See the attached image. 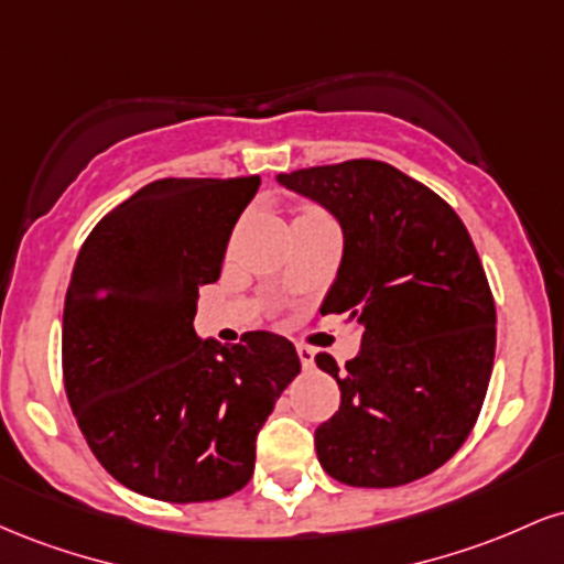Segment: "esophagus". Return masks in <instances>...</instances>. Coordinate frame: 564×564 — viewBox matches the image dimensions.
Listing matches in <instances>:
<instances>
[{
	"mask_svg": "<svg viewBox=\"0 0 564 564\" xmlns=\"http://www.w3.org/2000/svg\"><path fill=\"white\" fill-rule=\"evenodd\" d=\"M296 355H300V360H302V366L304 368H313L315 366V352L310 347H296Z\"/></svg>",
	"mask_w": 564,
	"mask_h": 564,
	"instance_id": "34e87169",
	"label": "esophagus"
}]
</instances>
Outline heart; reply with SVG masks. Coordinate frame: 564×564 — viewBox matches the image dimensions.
<instances>
[{"instance_id":"obj_1","label":"heart","mask_w":564,"mask_h":564,"mask_svg":"<svg viewBox=\"0 0 564 564\" xmlns=\"http://www.w3.org/2000/svg\"><path fill=\"white\" fill-rule=\"evenodd\" d=\"M304 215H313V212H304Z\"/></svg>"}]
</instances>
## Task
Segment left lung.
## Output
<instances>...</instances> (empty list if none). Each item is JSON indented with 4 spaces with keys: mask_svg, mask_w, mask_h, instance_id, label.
Returning <instances> with one entry per match:
<instances>
[{
    "mask_svg": "<svg viewBox=\"0 0 564 564\" xmlns=\"http://www.w3.org/2000/svg\"><path fill=\"white\" fill-rule=\"evenodd\" d=\"M341 228V262L321 313L360 328L336 379L339 411L315 430L321 467L355 488H398L464 445L488 392L496 304L467 228L437 193L384 161L278 174Z\"/></svg>",
    "mask_w": 564,
    "mask_h": 564,
    "instance_id": "1",
    "label": "left lung"
}]
</instances>
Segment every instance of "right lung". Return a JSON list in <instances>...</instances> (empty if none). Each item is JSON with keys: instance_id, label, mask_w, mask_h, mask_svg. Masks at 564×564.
<instances>
[{"instance_id": "obj_1", "label": "right lung", "mask_w": 564, "mask_h": 564, "mask_svg": "<svg viewBox=\"0 0 564 564\" xmlns=\"http://www.w3.org/2000/svg\"><path fill=\"white\" fill-rule=\"evenodd\" d=\"M260 177L156 180L108 212L76 257L63 310V381L97 462L134 494L217 501L254 475V443L302 371L286 336L200 339L215 283Z\"/></svg>"}]
</instances>
